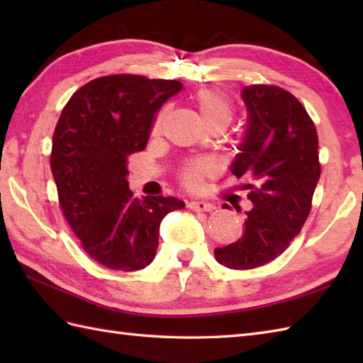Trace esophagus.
<instances>
[{
    "label": "esophagus",
    "instance_id": "esophagus-1",
    "mask_svg": "<svg viewBox=\"0 0 363 363\" xmlns=\"http://www.w3.org/2000/svg\"><path fill=\"white\" fill-rule=\"evenodd\" d=\"M189 207L195 212H212V211L217 209L215 204L207 203V201H201V199H191V201L189 203Z\"/></svg>",
    "mask_w": 363,
    "mask_h": 363
}]
</instances>
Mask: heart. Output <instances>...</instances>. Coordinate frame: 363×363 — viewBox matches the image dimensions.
Returning <instances> with one entry per match:
<instances>
[{"instance_id": "1", "label": "heart", "mask_w": 363, "mask_h": 363, "mask_svg": "<svg viewBox=\"0 0 363 363\" xmlns=\"http://www.w3.org/2000/svg\"><path fill=\"white\" fill-rule=\"evenodd\" d=\"M194 101L198 107V112L201 115L206 126L211 125H223L228 126L234 117V106L230 103V99L223 94L221 90L204 87L199 89L194 95ZM165 111L159 112L156 121H154V129H159L164 120ZM212 172L211 162L207 160H191L182 168V182L186 184L189 189H199L203 184L204 177Z\"/></svg>"}]
</instances>
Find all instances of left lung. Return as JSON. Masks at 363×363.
<instances>
[{
    "mask_svg": "<svg viewBox=\"0 0 363 363\" xmlns=\"http://www.w3.org/2000/svg\"><path fill=\"white\" fill-rule=\"evenodd\" d=\"M242 98L248 130L230 173L254 181L246 186L254 207L245 212L242 238L213 251L217 262L233 269L262 267L289 248L309 217L321 173L317 129L290 91L252 84Z\"/></svg>",
    "mask_w": 363,
    "mask_h": 363,
    "instance_id": "obj_1",
    "label": "left lung"
}]
</instances>
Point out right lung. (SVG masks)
Segmentation results:
<instances>
[{
	"mask_svg": "<svg viewBox=\"0 0 363 363\" xmlns=\"http://www.w3.org/2000/svg\"><path fill=\"white\" fill-rule=\"evenodd\" d=\"M182 89L179 81L111 74L76 90L52 134L51 172L60 209L81 246L99 265L135 272L150 265L174 196L137 199L126 181L128 157L143 151L156 113Z\"/></svg>",
	"mask_w": 363,
	"mask_h": 363,
	"instance_id": "1",
	"label": "right lung"
}]
</instances>
